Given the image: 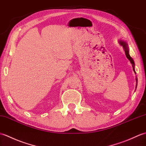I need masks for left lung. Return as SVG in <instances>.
I'll list each match as a JSON object with an SVG mask.
<instances>
[{
    "instance_id": "1",
    "label": "left lung",
    "mask_w": 146,
    "mask_h": 146,
    "mask_svg": "<svg viewBox=\"0 0 146 146\" xmlns=\"http://www.w3.org/2000/svg\"><path fill=\"white\" fill-rule=\"evenodd\" d=\"M118 42H119V45L121 46H122L123 47L124 50V52H125V53H126V56L127 57V58L130 61L131 63L132 64V66H133V68L134 72L135 73V74H136V73H135V69H134V67H135L134 62L133 59L131 57L129 53V46H128V45H127V42L124 41V40H119V41H118ZM135 80H136V86H135V88H136L137 86V77L135 78Z\"/></svg>"
}]
</instances>
